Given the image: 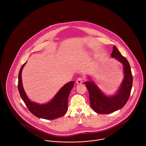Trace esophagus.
<instances>
[{
	"label": "esophagus",
	"mask_w": 146,
	"mask_h": 146,
	"mask_svg": "<svg viewBox=\"0 0 146 146\" xmlns=\"http://www.w3.org/2000/svg\"><path fill=\"white\" fill-rule=\"evenodd\" d=\"M83 79L82 78H79L77 79L76 80V83L77 84H80L83 83Z\"/></svg>",
	"instance_id": "1"
}]
</instances>
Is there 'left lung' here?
Instances as JSON below:
<instances>
[{"label": "left lung", "mask_w": 146, "mask_h": 146, "mask_svg": "<svg viewBox=\"0 0 146 146\" xmlns=\"http://www.w3.org/2000/svg\"><path fill=\"white\" fill-rule=\"evenodd\" d=\"M111 57L123 64L124 75L123 82L115 95H106L91 80L84 83L89 91L91 107L98 114H109L123 108L129 100L132 89L133 78L128 61L121 55L115 46H113Z\"/></svg>", "instance_id": "left-lung-1"}]
</instances>
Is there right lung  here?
I'll return each mask as SVG.
<instances>
[{
  "instance_id": "obj_1",
  "label": "right lung",
  "mask_w": 146,
  "mask_h": 146,
  "mask_svg": "<svg viewBox=\"0 0 146 146\" xmlns=\"http://www.w3.org/2000/svg\"><path fill=\"white\" fill-rule=\"evenodd\" d=\"M27 62L22 65L19 73L18 90L21 98L29 111L38 118L48 120H53L62 117L67 111L68 98L70 92L74 86V82L71 81L66 84L49 102L44 104L33 102L29 99L26 95L22 82V71Z\"/></svg>"
}]
</instances>
